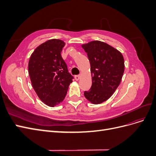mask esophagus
<instances>
[{"label":"esophagus","instance_id":"obj_1","mask_svg":"<svg viewBox=\"0 0 156 156\" xmlns=\"http://www.w3.org/2000/svg\"><path fill=\"white\" fill-rule=\"evenodd\" d=\"M81 74H79L78 75H75V79L76 81H79V80L81 79Z\"/></svg>","mask_w":156,"mask_h":156}]
</instances>
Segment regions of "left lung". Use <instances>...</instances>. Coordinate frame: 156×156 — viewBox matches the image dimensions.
Returning <instances> with one entry per match:
<instances>
[{
    "instance_id": "8db88e82",
    "label": "left lung",
    "mask_w": 156,
    "mask_h": 156,
    "mask_svg": "<svg viewBox=\"0 0 156 156\" xmlns=\"http://www.w3.org/2000/svg\"><path fill=\"white\" fill-rule=\"evenodd\" d=\"M90 64L92 87L84 93L93 104H100L112 95L124 72V59L120 52L105 42L95 40L84 44Z\"/></svg>"
}]
</instances>
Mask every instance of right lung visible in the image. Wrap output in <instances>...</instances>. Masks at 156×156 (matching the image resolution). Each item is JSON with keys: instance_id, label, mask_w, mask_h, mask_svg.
<instances>
[{"instance_id": "right-lung-1", "label": "right lung", "mask_w": 156, "mask_h": 156, "mask_svg": "<svg viewBox=\"0 0 156 156\" xmlns=\"http://www.w3.org/2000/svg\"><path fill=\"white\" fill-rule=\"evenodd\" d=\"M65 42L51 39L37 46L30 55L29 73L40 100L53 107L62 102L73 78L61 56Z\"/></svg>"}]
</instances>
